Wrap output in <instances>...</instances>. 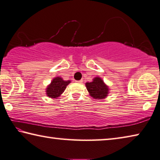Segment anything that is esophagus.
Returning <instances> with one entry per match:
<instances>
[{"label": "esophagus", "instance_id": "obj_1", "mask_svg": "<svg viewBox=\"0 0 160 160\" xmlns=\"http://www.w3.org/2000/svg\"><path fill=\"white\" fill-rule=\"evenodd\" d=\"M77 83H82V82H83V80H79V81H77Z\"/></svg>", "mask_w": 160, "mask_h": 160}]
</instances>
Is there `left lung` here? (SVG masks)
Instances as JSON below:
<instances>
[{
  "label": "left lung",
  "mask_w": 160,
  "mask_h": 160,
  "mask_svg": "<svg viewBox=\"0 0 160 160\" xmlns=\"http://www.w3.org/2000/svg\"><path fill=\"white\" fill-rule=\"evenodd\" d=\"M86 88L91 97L95 99H103L106 98L109 92L108 86L100 77H95L92 82L86 83Z\"/></svg>",
  "instance_id": "obj_1"
}]
</instances>
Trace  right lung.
<instances>
[{"instance_id": "1", "label": "right lung", "mask_w": 160, "mask_h": 160, "mask_svg": "<svg viewBox=\"0 0 160 160\" xmlns=\"http://www.w3.org/2000/svg\"><path fill=\"white\" fill-rule=\"evenodd\" d=\"M71 81H64L61 77H55L52 81L50 84L46 88V93L48 96L52 98H57L64 92L67 86Z\"/></svg>"}]
</instances>
